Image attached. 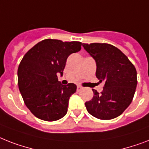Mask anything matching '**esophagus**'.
<instances>
[{
	"instance_id": "esophagus-1",
	"label": "esophagus",
	"mask_w": 149,
	"mask_h": 149,
	"mask_svg": "<svg viewBox=\"0 0 149 149\" xmlns=\"http://www.w3.org/2000/svg\"><path fill=\"white\" fill-rule=\"evenodd\" d=\"M83 89V87L81 86H79V85H78L77 86V91H80L81 89Z\"/></svg>"
}]
</instances>
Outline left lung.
<instances>
[{
    "instance_id": "8db88e82",
    "label": "left lung",
    "mask_w": 149,
    "mask_h": 149,
    "mask_svg": "<svg viewBox=\"0 0 149 149\" xmlns=\"http://www.w3.org/2000/svg\"><path fill=\"white\" fill-rule=\"evenodd\" d=\"M83 48L96 63L95 76L105 82L99 93L93 89V97L86 102L89 114L109 120L119 116L130 105L137 86V72L126 56L108 43H83Z\"/></svg>"
}]
</instances>
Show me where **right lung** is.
I'll list each match as a JSON object with an SVG mask.
<instances>
[{"instance_id": "obj_1", "label": "right lung", "mask_w": 149, "mask_h": 149, "mask_svg": "<svg viewBox=\"0 0 149 149\" xmlns=\"http://www.w3.org/2000/svg\"><path fill=\"white\" fill-rule=\"evenodd\" d=\"M81 45L78 41L43 40L23 57L17 70L19 89L26 107L41 120L56 121L66 114L77 86L62 85L57 75L62 77L68 56L79 51Z\"/></svg>"}]
</instances>
